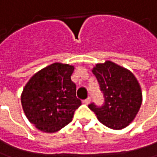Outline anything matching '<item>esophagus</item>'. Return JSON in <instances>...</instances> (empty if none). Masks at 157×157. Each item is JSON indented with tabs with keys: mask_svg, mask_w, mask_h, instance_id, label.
<instances>
[{
	"mask_svg": "<svg viewBox=\"0 0 157 157\" xmlns=\"http://www.w3.org/2000/svg\"><path fill=\"white\" fill-rule=\"evenodd\" d=\"M90 101H91V98H90V97H87V99H86V100H84V101H83V103H84V104H89V103H90Z\"/></svg>",
	"mask_w": 157,
	"mask_h": 157,
	"instance_id": "34e87169",
	"label": "esophagus"
}]
</instances>
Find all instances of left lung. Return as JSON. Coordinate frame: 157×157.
<instances>
[{
    "instance_id": "1",
    "label": "left lung",
    "mask_w": 157,
    "mask_h": 157,
    "mask_svg": "<svg viewBox=\"0 0 157 157\" xmlns=\"http://www.w3.org/2000/svg\"><path fill=\"white\" fill-rule=\"evenodd\" d=\"M105 98L101 106L91 103L99 121L111 129L126 127L135 119L142 104V91L130 70L111 61L98 63L92 70Z\"/></svg>"
}]
</instances>
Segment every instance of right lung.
<instances>
[{
  "label": "right lung",
  "mask_w": 157,
  "mask_h": 157,
  "mask_svg": "<svg viewBox=\"0 0 157 157\" xmlns=\"http://www.w3.org/2000/svg\"><path fill=\"white\" fill-rule=\"evenodd\" d=\"M74 66L55 63L33 75L23 89L21 104L26 118L38 130L56 132L71 122L82 105L71 81Z\"/></svg>",
  "instance_id": "1"
}]
</instances>
